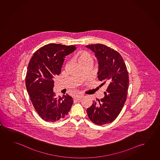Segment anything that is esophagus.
Segmentation results:
<instances>
[{
  "mask_svg": "<svg viewBox=\"0 0 160 160\" xmlns=\"http://www.w3.org/2000/svg\"><path fill=\"white\" fill-rule=\"evenodd\" d=\"M83 97V94H77V95L74 96V98L76 99H77V100H79V99H81Z\"/></svg>",
  "mask_w": 160,
  "mask_h": 160,
  "instance_id": "esophagus-1",
  "label": "esophagus"
}]
</instances>
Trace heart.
<instances>
[{
    "mask_svg": "<svg viewBox=\"0 0 160 160\" xmlns=\"http://www.w3.org/2000/svg\"><path fill=\"white\" fill-rule=\"evenodd\" d=\"M77 58L80 63H82L90 60H93V57L91 54L86 51L79 52L77 54Z\"/></svg>",
    "mask_w": 160,
    "mask_h": 160,
    "instance_id": "1",
    "label": "heart"
}]
</instances>
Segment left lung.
Instances as JSON below:
<instances>
[{"mask_svg":"<svg viewBox=\"0 0 160 160\" xmlns=\"http://www.w3.org/2000/svg\"><path fill=\"white\" fill-rule=\"evenodd\" d=\"M95 53L98 61V79L106 84L104 97L93 102L87 109L89 118L94 124L102 126L111 123L117 118L126 101L129 86L127 67L121 54L102 44L86 46Z\"/></svg>","mask_w":160,"mask_h":160,"instance_id":"8db88e82","label":"left lung"}]
</instances>
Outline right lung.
Segmentation results:
<instances>
[{"mask_svg": "<svg viewBox=\"0 0 160 160\" xmlns=\"http://www.w3.org/2000/svg\"><path fill=\"white\" fill-rule=\"evenodd\" d=\"M76 49L73 45L48 44L36 51L28 64L27 90L36 112L47 122L63 118L71 108L73 103L71 96L55 97L53 78L61 73L66 56Z\"/></svg>", "mask_w": 160, "mask_h": 160, "instance_id": "add662e5", "label": "right lung"}]
</instances>
